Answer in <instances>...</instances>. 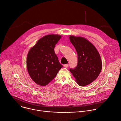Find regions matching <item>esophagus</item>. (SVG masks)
<instances>
[{
  "instance_id": "obj_1",
  "label": "esophagus",
  "mask_w": 121,
  "mask_h": 121,
  "mask_svg": "<svg viewBox=\"0 0 121 121\" xmlns=\"http://www.w3.org/2000/svg\"><path fill=\"white\" fill-rule=\"evenodd\" d=\"M64 66L65 67H68V64H65L64 65Z\"/></svg>"
}]
</instances>
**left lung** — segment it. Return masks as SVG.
Masks as SVG:
<instances>
[{
  "mask_svg": "<svg viewBox=\"0 0 121 121\" xmlns=\"http://www.w3.org/2000/svg\"><path fill=\"white\" fill-rule=\"evenodd\" d=\"M69 38L76 50L78 59L77 66L69 70L79 86H87L97 78L101 70L100 55L95 47L86 38L73 35Z\"/></svg>",
  "mask_w": 121,
  "mask_h": 121,
  "instance_id": "8db88e82",
  "label": "left lung"
}]
</instances>
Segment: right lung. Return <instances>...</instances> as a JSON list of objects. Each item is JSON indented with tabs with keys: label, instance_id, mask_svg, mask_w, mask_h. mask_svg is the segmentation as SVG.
<instances>
[{
	"label": "right lung",
	"instance_id": "obj_1",
	"mask_svg": "<svg viewBox=\"0 0 121 121\" xmlns=\"http://www.w3.org/2000/svg\"><path fill=\"white\" fill-rule=\"evenodd\" d=\"M61 38L60 35L56 34L44 36L29 51L27 70L31 78L38 85H47L63 67L54 51L56 44Z\"/></svg>",
	"mask_w": 121,
	"mask_h": 121
}]
</instances>
